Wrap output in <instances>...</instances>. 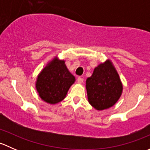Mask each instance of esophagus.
I'll list each match as a JSON object with an SVG mask.
<instances>
[{"instance_id": "obj_1", "label": "esophagus", "mask_w": 150, "mask_h": 150, "mask_svg": "<svg viewBox=\"0 0 150 150\" xmlns=\"http://www.w3.org/2000/svg\"><path fill=\"white\" fill-rule=\"evenodd\" d=\"M83 78H81V77H79V78H78V79H77V83H78L81 84V83H83Z\"/></svg>"}]
</instances>
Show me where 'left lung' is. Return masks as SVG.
I'll return each instance as SVG.
<instances>
[{
	"label": "left lung",
	"mask_w": 150,
	"mask_h": 150,
	"mask_svg": "<svg viewBox=\"0 0 150 150\" xmlns=\"http://www.w3.org/2000/svg\"><path fill=\"white\" fill-rule=\"evenodd\" d=\"M88 100L97 110L112 107L120 99L122 84L112 62L107 59L95 67L86 81Z\"/></svg>",
	"instance_id": "1"
}]
</instances>
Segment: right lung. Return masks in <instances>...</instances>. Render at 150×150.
Segmentation results:
<instances>
[{"label": "right lung", "mask_w": 150, "mask_h": 150, "mask_svg": "<svg viewBox=\"0 0 150 150\" xmlns=\"http://www.w3.org/2000/svg\"><path fill=\"white\" fill-rule=\"evenodd\" d=\"M75 78L69 72L64 60L54 57L38 74L35 87L42 100L51 104L62 102Z\"/></svg>", "instance_id": "1"}]
</instances>
